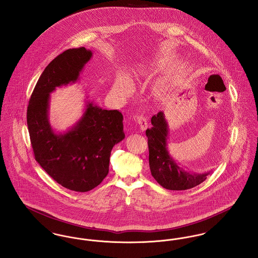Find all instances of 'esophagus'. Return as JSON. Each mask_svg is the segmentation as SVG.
I'll return each mask as SVG.
<instances>
[{"label": "esophagus", "instance_id": "34e87169", "mask_svg": "<svg viewBox=\"0 0 258 258\" xmlns=\"http://www.w3.org/2000/svg\"><path fill=\"white\" fill-rule=\"evenodd\" d=\"M136 121H137V123H138V125H139L140 131L143 132V131H145V130L147 128L148 122H147V120H146L145 117H143V116H137V117H136Z\"/></svg>", "mask_w": 258, "mask_h": 258}]
</instances>
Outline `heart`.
<instances>
[{"label": "heart", "mask_w": 258, "mask_h": 258, "mask_svg": "<svg viewBox=\"0 0 258 258\" xmlns=\"http://www.w3.org/2000/svg\"><path fill=\"white\" fill-rule=\"evenodd\" d=\"M119 89H120V84H117V86H116V91H119Z\"/></svg>", "instance_id": "heart-1"}]
</instances>
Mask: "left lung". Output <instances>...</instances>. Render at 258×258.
<instances>
[{
  "mask_svg": "<svg viewBox=\"0 0 258 258\" xmlns=\"http://www.w3.org/2000/svg\"><path fill=\"white\" fill-rule=\"evenodd\" d=\"M152 127L146 130L149 147V167L152 176L168 190L191 189L207 179L210 172L198 173L183 169L167 150L168 126L164 112L151 119Z\"/></svg>",
  "mask_w": 258,
  "mask_h": 258,
  "instance_id": "8db88e82",
  "label": "left lung"
}]
</instances>
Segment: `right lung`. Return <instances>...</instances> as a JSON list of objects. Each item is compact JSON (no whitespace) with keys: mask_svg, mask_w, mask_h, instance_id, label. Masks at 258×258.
<instances>
[{"mask_svg":"<svg viewBox=\"0 0 258 258\" xmlns=\"http://www.w3.org/2000/svg\"><path fill=\"white\" fill-rule=\"evenodd\" d=\"M91 56V50L79 47L55 57L39 78L27 108L35 160L61 186L76 192H88L103 181L112 148L124 138L121 112L102 109L91 101L66 133L56 134L49 123V94L76 83Z\"/></svg>","mask_w":258,"mask_h":258,"instance_id":"obj_1","label":"right lung"}]
</instances>
